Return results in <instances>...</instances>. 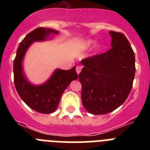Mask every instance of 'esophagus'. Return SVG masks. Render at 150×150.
<instances>
[{"instance_id": "esophagus-1", "label": "esophagus", "mask_w": 150, "mask_h": 150, "mask_svg": "<svg viewBox=\"0 0 150 150\" xmlns=\"http://www.w3.org/2000/svg\"><path fill=\"white\" fill-rule=\"evenodd\" d=\"M81 70H82V67L80 66H76V74H79V73L81 72Z\"/></svg>"}]
</instances>
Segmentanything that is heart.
Masks as SVG:
<instances>
[{
  "mask_svg": "<svg viewBox=\"0 0 150 150\" xmlns=\"http://www.w3.org/2000/svg\"><path fill=\"white\" fill-rule=\"evenodd\" d=\"M92 43H93V41L92 40H87V41H85V42H83V43H81V48L83 49V50H86V49H88V47L92 44ZM100 49V45L96 46L97 50H99Z\"/></svg>",
  "mask_w": 150,
  "mask_h": 150,
  "instance_id": "b5f03b06",
  "label": "heart"
}]
</instances>
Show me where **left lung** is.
<instances>
[{
  "instance_id": "1",
  "label": "left lung",
  "mask_w": 150,
  "mask_h": 150,
  "mask_svg": "<svg viewBox=\"0 0 150 150\" xmlns=\"http://www.w3.org/2000/svg\"><path fill=\"white\" fill-rule=\"evenodd\" d=\"M112 48L104 53L81 61L79 74L82 103L88 112H110L125 101L133 85L135 57L125 36L110 31Z\"/></svg>"
}]
</instances>
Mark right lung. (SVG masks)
Returning a JSON list of instances; mask_svg holds the SVG:
<instances>
[{
  "instance_id": "right-lung-1",
  "label": "right lung",
  "mask_w": 150,
  "mask_h": 150,
  "mask_svg": "<svg viewBox=\"0 0 150 150\" xmlns=\"http://www.w3.org/2000/svg\"><path fill=\"white\" fill-rule=\"evenodd\" d=\"M59 34L58 30L51 28L34 29L22 40L13 62L14 84L18 95L30 108L44 114L56 110L64 90L73 80L78 78L76 67L68 71L56 69L47 81L41 85H34L24 73L23 59L27 50L34 42L50 40L52 35Z\"/></svg>"
}]
</instances>
